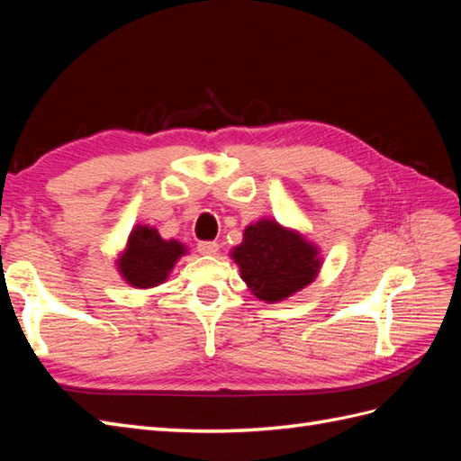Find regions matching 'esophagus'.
<instances>
[{"label": "esophagus", "instance_id": "34e87169", "mask_svg": "<svg viewBox=\"0 0 461 461\" xmlns=\"http://www.w3.org/2000/svg\"><path fill=\"white\" fill-rule=\"evenodd\" d=\"M198 252L202 256H215L219 252V244L217 242H200Z\"/></svg>", "mask_w": 461, "mask_h": 461}]
</instances>
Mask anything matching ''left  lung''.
Here are the masks:
<instances>
[{
  "mask_svg": "<svg viewBox=\"0 0 461 461\" xmlns=\"http://www.w3.org/2000/svg\"><path fill=\"white\" fill-rule=\"evenodd\" d=\"M230 258L252 294L267 303L312 285L323 265L319 248L302 232L265 217L244 229L242 244L232 248Z\"/></svg>",
  "mask_w": 461,
  "mask_h": 461,
  "instance_id": "8db88e82",
  "label": "left lung"
}]
</instances>
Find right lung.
Here are the masks:
<instances>
[{
  "instance_id": "right-lung-1",
  "label": "right lung",
  "mask_w": 461,
  "mask_h": 461,
  "mask_svg": "<svg viewBox=\"0 0 461 461\" xmlns=\"http://www.w3.org/2000/svg\"><path fill=\"white\" fill-rule=\"evenodd\" d=\"M186 254L183 242L175 239L165 240L158 229L136 225L115 263L122 281L134 288L146 290L163 285L169 278L175 263Z\"/></svg>"
}]
</instances>
